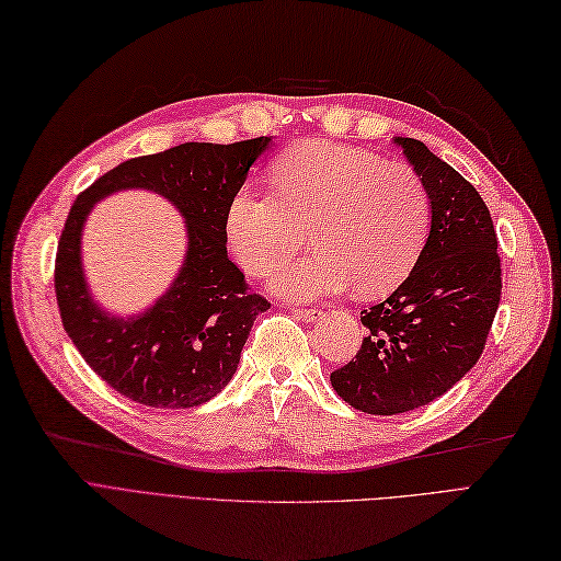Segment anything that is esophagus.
I'll use <instances>...</instances> for the list:
<instances>
[{
  "label": "esophagus",
  "mask_w": 561,
  "mask_h": 561,
  "mask_svg": "<svg viewBox=\"0 0 561 561\" xmlns=\"http://www.w3.org/2000/svg\"><path fill=\"white\" fill-rule=\"evenodd\" d=\"M294 314H298V318L312 322V320L322 318V310L320 308H294Z\"/></svg>",
  "instance_id": "34e87169"
}]
</instances>
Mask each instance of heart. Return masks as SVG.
Here are the masks:
<instances>
[{"instance_id":"obj_1","label":"heart","mask_w":561,"mask_h":561,"mask_svg":"<svg viewBox=\"0 0 561 561\" xmlns=\"http://www.w3.org/2000/svg\"><path fill=\"white\" fill-rule=\"evenodd\" d=\"M276 192L241 186L229 201L225 232L239 265L265 275L310 237L318 251L272 275L289 298L355 289L381 296L417 265L431 232V196L420 172L383 156L300 141L275 163Z\"/></svg>"}]
</instances>
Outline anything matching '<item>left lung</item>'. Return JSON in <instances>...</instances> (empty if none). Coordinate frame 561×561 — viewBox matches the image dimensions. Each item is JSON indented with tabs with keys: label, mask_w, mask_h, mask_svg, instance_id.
<instances>
[{
	"label": "left lung",
	"mask_w": 561,
	"mask_h": 561,
	"mask_svg": "<svg viewBox=\"0 0 561 561\" xmlns=\"http://www.w3.org/2000/svg\"><path fill=\"white\" fill-rule=\"evenodd\" d=\"M431 196V232L412 275L363 310L355 360L332 371L334 391L367 414L428 405L479 363L500 304L502 270L491 210L424 141L398 137Z\"/></svg>",
	"instance_id": "8db88e82"
}]
</instances>
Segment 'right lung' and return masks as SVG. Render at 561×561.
Wrapping results in <instances>:
<instances>
[{"label": "right lung", "instance_id": "1", "mask_svg": "<svg viewBox=\"0 0 561 561\" xmlns=\"http://www.w3.org/2000/svg\"><path fill=\"white\" fill-rule=\"evenodd\" d=\"M267 137L186 141L108 170L70 206L56 249L54 289L70 341L99 377L149 408H194L237 371L253 320L270 308L227 257L225 218ZM151 188L185 215L191 251L169 294L139 319H108L92 304L79 265V232L93 201L118 188Z\"/></svg>", "mask_w": 561, "mask_h": 561}]
</instances>
